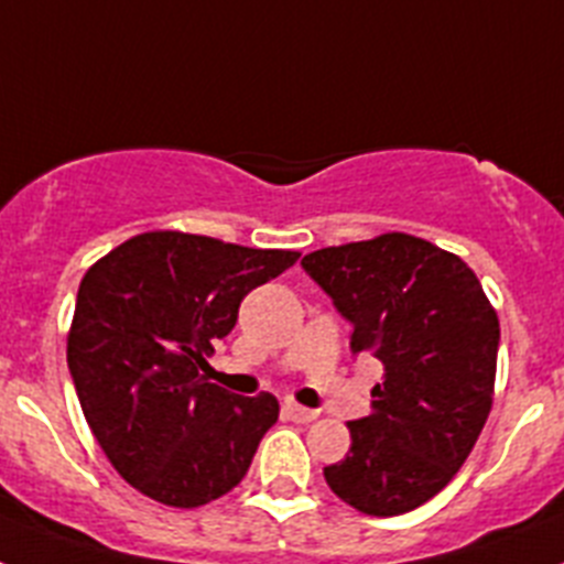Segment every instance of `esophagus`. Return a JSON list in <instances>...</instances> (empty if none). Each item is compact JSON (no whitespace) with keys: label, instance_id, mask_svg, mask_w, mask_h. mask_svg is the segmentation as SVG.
Segmentation results:
<instances>
[{"label":"esophagus","instance_id":"34e87169","mask_svg":"<svg viewBox=\"0 0 564 564\" xmlns=\"http://www.w3.org/2000/svg\"><path fill=\"white\" fill-rule=\"evenodd\" d=\"M285 415L291 417V421H296V423H311V421H316L318 412L307 410V406H299V403H293V401H288L285 403Z\"/></svg>","mask_w":564,"mask_h":564}]
</instances>
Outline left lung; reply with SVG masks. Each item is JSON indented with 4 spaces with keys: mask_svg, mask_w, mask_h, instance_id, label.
Instances as JSON below:
<instances>
[{
    "mask_svg": "<svg viewBox=\"0 0 564 564\" xmlns=\"http://www.w3.org/2000/svg\"><path fill=\"white\" fill-rule=\"evenodd\" d=\"M302 268L352 325V356L383 364L327 486L364 514H406L457 475L491 412L495 307L460 257L410 234L322 248Z\"/></svg>",
    "mask_w": 564,
    "mask_h": 564,
    "instance_id": "8db88e82",
    "label": "left lung"
}]
</instances>
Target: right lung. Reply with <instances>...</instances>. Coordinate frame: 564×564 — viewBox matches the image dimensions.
Here are the masks:
<instances>
[{"mask_svg":"<svg viewBox=\"0 0 564 564\" xmlns=\"http://www.w3.org/2000/svg\"><path fill=\"white\" fill-rule=\"evenodd\" d=\"M296 251L152 231L89 268L67 367L89 430L141 495L197 508L231 491L279 417L271 392L242 398L200 376L239 302L288 271Z\"/></svg>","mask_w":564,"mask_h":564,"instance_id":"right-lung-1","label":"right lung"}]
</instances>
